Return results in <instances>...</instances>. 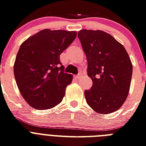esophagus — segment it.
<instances>
[{"label": "esophagus", "instance_id": "1", "mask_svg": "<svg viewBox=\"0 0 146 146\" xmlns=\"http://www.w3.org/2000/svg\"><path fill=\"white\" fill-rule=\"evenodd\" d=\"M80 76H81V75H80V74H78V75L74 76V78H75L76 80H79L80 78Z\"/></svg>", "mask_w": 146, "mask_h": 146}]
</instances>
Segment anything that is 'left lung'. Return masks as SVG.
<instances>
[{"label":"left lung","instance_id":"8db88e82","mask_svg":"<svg viewBox=\"0 0 146 146\" xmlns=\"http://www.w3.org/2000/svg\"><path fill=\"white\" fill-rule=\"evenodd\" d=\"M88 61L87 73L92 86L85 91L87 104L99 113H111L127 99L131 83L133 65L125 48L102 30L78 32Z\"/></svg>","mask_w":146,"mask_h":146}]
</instances>
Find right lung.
I'll return each instance as SVG.
<instances>
[{
	"label": "right lung",
	"mask_w": 146,
	"mask_h": 146,
	"mask_svg": "<svg viewBox=\"0 0 146 146\" xmlns=\"http://www.w3.org/2000/svg\"><path fill=\"white\" fill-rule=\"evenodd\" d=\"M76 37V31L43 29L20 45L13 73L22 96L31 107L46 110L61 102L73 75L64 72L60 55Z\"/></svg>",
	"instance_id": "obj_1"
}]
</instances>
